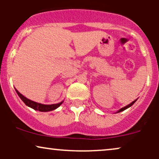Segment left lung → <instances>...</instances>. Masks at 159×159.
I'll list each match as a JSON object with an SVG mask.
<instances>
[{
	"instance_id": "8db88e82",
	"label": "left lung",
	"mask_w": 159,
	"mask_h": 159,
	"mask_svg": "<svg viewBox=\"0 0 159 159\" xmlns=\"http://www.w3.org/2000/svg\"><path fill=\"white\" fill-rule=\"evenodd\" d=\"M137 101V99L136 100H134V101H133L132 102H131L130 104H129V105H126V106L125 107H122V108H120L119 111H117V112H116V113H120V112H122V111H125V109H127V108H129V107H130L131 106H132V105H134V103L135 102ZM116 113H115V114H116Z\"/></svg>"
}]
</instances>
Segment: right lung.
I'll return each mask as SVG.
<instances>
[{"label":"right lung","instance_id":"add662e5","mask_svg":"<svg viewBox=\"0 0 159 159\" xmlns=\"http://www.w3.org/2000/svg\"><path fill=\"white\" fill-rule=\"evenodd\" d=\"M16 93L17 94L19 95V96L21 98V100L24 102V103L27 105V106L31 107V108L34 109L36 111H41V112H47V111H51L53 110H55V109L57 108L58 107H60L62 105V103L63 102V101L59 103H57V104H53V105H43V104L41 103H38L36 102L32 101V100L29 99L24 96L22 94H21L16 89Z\"/></svg>","mask_w":159,"mask_h":159}]
</instances>
